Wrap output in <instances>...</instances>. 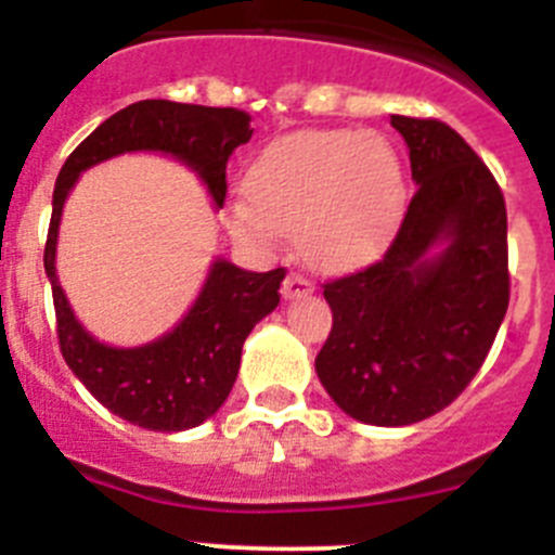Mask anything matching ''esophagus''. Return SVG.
<instances>
[{
	"label": "esophagus",
	"instance_id": "esophagus-1",
	"mask_svg": "<svg viewBox=\"0 0 555 555\" xmlns=\"http://www.w3.org/2000/svg\"><path fill=\"white\" fill-rule=\"evenodd\" d=\"M313 292V283L308 281L306 274L300 272H288L286 281H283V297L286 300H297V297H306V294Z\"/></svg>",
	"mask_w": 555,
	"mask_h": 555
}]
</instances>
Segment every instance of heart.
<instances>
[{"mask_svg": "<svg viewBox=\"0 0 555 555\" xmlns=\"http://www.w3.org/2000/svg\"><path fill=\"white\" fill-rule=\"evenodd\" d=\"M247 203L228 224L249 242L302 235L313 263L341 272L375 258L405 199V171L395 146L352 130L294 132L261 152L247 175Z\"/></svg>", "mask_w": 555, "mask_h": 555, "instance_id": "b5f03b06", "label": "heart"}]
</instances>
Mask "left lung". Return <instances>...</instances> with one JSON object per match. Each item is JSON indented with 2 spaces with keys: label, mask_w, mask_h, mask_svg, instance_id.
Wrapping results in <instances>:
<instances>
[{
  "label": "left lung",
  "mask_w": 555,
  "mask_h": 555,
  "mask_svg": "<svg viewBox=\"0 0 555 555\" xmlns=\"http://www.w3.org/2000/svg\"><path fill=\"white\" fill-rule=\"evenodd\" d=\"M391 127L416 191L384 258L322 286L333 327L317 356L338 409L384 428L428 420L467 389L512 294L506 199L487 164L439 119Z\"/></svg>",
  "instance_id": "obj_1"
}]
</instances>
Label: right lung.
I'll list each match as a JSON object with an SVG mask.
<instances>
[{"mask_svg":"<svg viewBox=\"0 0 555 555\" xmlns=\"http://www.w3.org/2000/svg\"><path fill=\"white\" fill-rule=\"evenodd\" d=\"M253 116L238 107L183 105L169 100L132 102L102 121L63 164L52 197L43 267L52 283L57 341L68 370L91 395L127 423L146 430H185L205 423L228 400L242 364L244 338L281 302L286 269L244 272L228 261L210 267L197 302L171 333L144 347L119 350L82 331L55 274V244L63 203L80 171L121 152L152 150L183 160L222 208L228 158L253 139Z\"/></svg>","mask_w":555,"mask_h":555,"instance_id":"right-lung-1","label":"right lung"}]
</instances>
